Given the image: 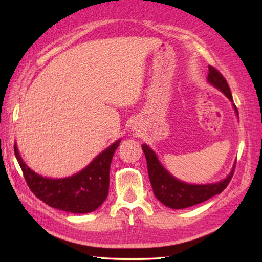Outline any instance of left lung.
Segmentation results:
<instances>
[{
    "mask_svg": "<svg viewBox=\"0 0 262 262\" xmlns=\"http://www.w3.org/2000/svg\"><path fill=\"white\" fill-rule=\"evenodd\" d=\"M208 82L215 88L220 89L228 98L232 101V95L230 91L227 79L224 78L219 70L209 66V74H208ZM236 113L238 115V110L236 105H233ZM142 150L147 158L149 179L151 183L154 194L164 206L172 209H184L199 203L205 202L216 194H220L227 188L231 178L233 177L234 168L230 172V174L224 180L220 183L208 184V185H190L183 183L176 179L162 166L158 158L151 149L147 144L142 145Z\"/></svg>",
    "mask_w": 262,
    "mask_h": 262,
    "instance_id": "1",
    "label": "left lung"
}]
</instances>
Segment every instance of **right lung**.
Returning a JSON list of instances; mask_svg holds the SVG:
<instances>
[{
    "label": "right lung",
    "instance_id": "obj_1",
    "mask_svg": "<svg viewBox=\"0 0 262 262\" xmlns=\"http://www.w3.org/2000/svg\"><path fill=\"white\" fill-rule=\"evenodd\" d=\"M120 140L99 154L81 172L68 178H43L26 165L15 144V156L23 171L29 188L35 196L52 208L86 214L101 206L108 194L110 166Z\"/></svg>",
    "mask_w": 262,
    "mask_h": 262
}]
</instances>
